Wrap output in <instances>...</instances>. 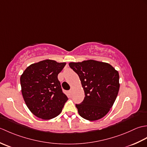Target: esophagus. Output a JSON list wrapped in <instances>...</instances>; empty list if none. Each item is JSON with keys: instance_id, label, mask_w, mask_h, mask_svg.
I'll use <instances>...</instances> for the list:
<instances>
[{"instance_id": "1", "label": "esophagus", "mask_w": 147, "mask_h": 147, "mask_svg": "<svg viewBox=\"0 0 147 147\" xmlns=\"http://www.w3.org/2000/svg\"><path fill=\"white\" fill-rule=\"evenodd\" d=\"M69 93H72V90H71V89L69 90Z\"/></svg>"}]
</instances>
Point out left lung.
I'll return each instance as SVG.
<instances>
[{
	"mask_svg": "<svg viewBox=\"0 0 147 147\" xmlns=\"http://www.w3.org/2000/svg\"><path fill=\"white\" fill-rule=\"evenodd\" d=\"M85 92V98L76 104L83 118L96 121L104 117L112 107L119 90V73L108 63L94 60L70 62Z\"/></svg>",
	"mask_w": 147,
	"mask_h": 147,
	"instance_id": "obj_1",
	"label": "left lung"
}]
</instances>
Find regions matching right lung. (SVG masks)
Returning <instances> with one entry per match:
<instances>
[{
  "mask_svg": "<svg viewBox=\"0 0 147 147\" xmlns=\"http://www.w3.org/2000/svg\"><path fill=\"white\" fill-rule=\"evenodd\" d=\"M65 64L47 59L30 65L21 76L24 102L36 117L45 120L55 117L67 101L57 78Z\"/></svg>",
  "mask_w": 147,
  "mask_h": 147,
  "instance_id": "add662e5",
  "label": "right lung"
}]
</instances>
